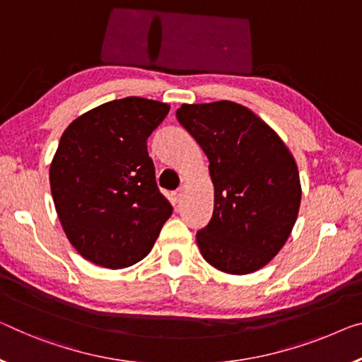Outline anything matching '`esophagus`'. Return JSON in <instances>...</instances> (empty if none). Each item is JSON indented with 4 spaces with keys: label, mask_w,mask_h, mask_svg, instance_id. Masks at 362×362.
I'll list each match as a JSON object with an SVG mask.
<instances>
[{
    "label": "esophagus",
    "mask_w": 362,
    "mask_h": 362,
    "mask_svg": "<svg viewBox=\"0 0 362 362\" xmlns=\"http://www.w3.org/2000/svg\"><path fill=\"white\" fill-rule=\"evenodd\" d=\"M181 197H182V189H177V191L173 192V202H175V204L180 202Z\"/></svg>",
    "instance_id": "1"
}]
</instances>
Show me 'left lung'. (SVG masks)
<instances>
[{"mask_svg":"<svg viewBox=\"0 0 362 362\" xmlns=\"http://www.w3.org/2000/svg\"><path fill=\"white\" fill-rule=\"evenodd\" d=\"M176 118L207 155L214 215L197 233L202 257L216 270L247 275L270 262L290 238L301 204L293 153L243 105L182 103Z\"/></svg>","mask_w":362,"mask_h":362,"instance_id":"8db88e82","label":"left lung"}]
</instances>
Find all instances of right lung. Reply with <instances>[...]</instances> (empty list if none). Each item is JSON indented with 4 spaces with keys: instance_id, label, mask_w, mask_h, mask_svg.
I'll return each instance as SVG.
<instances>
[{
    "instance_id": "right-lung-1",
    "label": "right lung",
    "mask_w": 362,
    "mask_h": 362,
    "mask_svg": "<svg viewBox=\"0 0 362 362\" xmlns=\"http://www.w3.org/2000/svg\"><path fill=\"white\" fill-rule=\"evenodd\" d=\"M168 111L157 100H113L61 136L49 165L52 196L66 236L88 262L111 270L137 264L171 216L147 152Z\"/></svg>"
}]
</instances>
